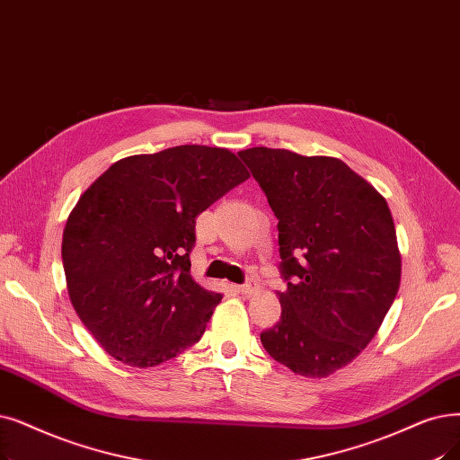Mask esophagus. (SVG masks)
I'll return each instance as SVG.
<instances>
[{"label":"esophagus","instance_id":"34e87169","mask_svg":"<svg viewBox=\"0 0 460 460\" xmlns=\"http://www.w3.org/2000/svg\"><path fill=\"white\" fill-rule=\"evenodd\" d=\"M238 291H241L243 295H252V293L255 291V284L252 282V279H248V282H244V284L238 286Z\"/></svg>","mask_w":460,"mask_h":460}]
</instances>
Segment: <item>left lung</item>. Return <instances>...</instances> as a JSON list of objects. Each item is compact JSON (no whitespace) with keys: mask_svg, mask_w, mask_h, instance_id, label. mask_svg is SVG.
<instances>
[{"mask_svg":"<svg viewBox=\"0 0 460 460\" xmlns=\"http://www.w3.org/2000/svg\"><path fill=\"white\" fill-rule=\"evenodd\" d=\"M278 219L279 322L267 353L295 374L325 377L361 353L401 286L385 199L344 162L289 150L238 152Z\"/></svg>","mask_w":460,"mask_h":460,"instance_id":"1","label":"left lung"}]
</instances>
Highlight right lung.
Masks as SVG:
<instances>
[{
    "mask_svg": "<svg viewBox=\"0 0 460 460\" xmlns=\"http://www.w3.org/2000/svg\"><path fill=\"white\" fill-rule=\"evenodd\" d=\"M248 176L226 148L184 145L119 159L78 199L62 243L67 291L109 355L146 368L201 341L222 293L190 274L195 219Z\"/></svg>",
    "mask_w": 460,
    "mask_h": 460,
    "instance_id": "1",
    "label": "right lung"
}]
</instances>
